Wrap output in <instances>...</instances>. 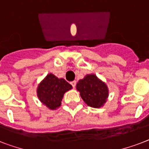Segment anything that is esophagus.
I'll use <instances>...</instances> for the list:
<instances>
[{
  "label": "esophagus",
  "mask_w": 149,
  "mask_h": 149,
  "mask_svg": "<svg viewBox=\"0 0 149 149\" xmlns=\"http://www.w3.org/2000/svg\"><path fill=\"white\" fill-rule=\"evenodd\" d=\"M70 84H71L72 87L74 88L75 86H76V85H77V81H75V80H74V81H72L71 83H70Z\"/></svg>",
  "instance_id": "esophagus-1"
}]
</instances>
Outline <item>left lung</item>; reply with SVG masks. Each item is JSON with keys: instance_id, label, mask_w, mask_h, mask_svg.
Here are the masks:
<instances>
[{"instance_id": "left-lung-1", "label": "left lung", "mask_w": 149, "mask_h": 149, "mask_svg": "<svg viewBox=\"0 0 149 149\" xmlns=\"http://www.w3.org/2000/svg\"><path fill=\"white\" fill-rule=\"evenodd\" d=\"M84 101L88 106L98 108L103 106L108 97V88L94 74L86 75L77 84Z\"/></svg>"}]
</instances>
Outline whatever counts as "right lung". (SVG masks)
Masks as SVG:
<instances>
[{
  "label": "right lung",
  "instance_id": "1",
  "mask_svg": "<svg viewBox=\"0 0 149 149\" xmlns=\"http://www.w3.org/2000/svg\"><path fill=\"white\" fill-rule=\"evenodd\" d=\"M72 89V86L64 79H58L49 73L41 82L37 89L40 101L51 110L58 108L61 105L63 94Z\"/></svg>",
  "mask_w": 149,
  "mask_h": 149
}]
</instances>
